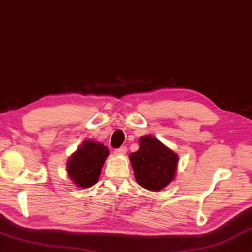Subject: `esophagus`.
Instances as JSON below:
<instances>
[{"label":"esophagus","mask_w":252,"mask_h":252,"mask_svg":"<svg viewBox=\"0 0 252 252\" xmlns=\"http://www.w3.org/2000/svg\"><path fill=\"white\" fill-rule=\"evenodd\" d=\"M126 152V149L125 148V146H121V148L114 150V154L116 155H125Z\"/></svg>","instance_id":"obj_1"}]
</instances>
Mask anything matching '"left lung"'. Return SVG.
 <instances>
[{"label":"left lung","instance_id":"1","mask_svg":"<svg viewBox=\"0 0 252 252\" xmlns=\"http://www.w3.org/2000/svg\"><path fill=\"white\" fill-rule=\"evenodd\" d=\"M140 148L129 155L136 183L151 191H159L175 178L178 155L153 135L141 136Z\"/></svg>","mask_w":252,"mask_h":252}]
</instances>
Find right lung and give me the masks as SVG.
Instances as JSON below:
<instances>
[{"instance_id": "1", "label": "right lung", "mask_w": 252, "mask_h": 252, "mask_svg": "<svg viewBox=\"0 0 252 252\" xmlns=\"http://www.w3.org/2000/svg\"><path fill=\"white\" fill-rule=\"evenodd\" d=\"M110 151L101 142L86 140L67 161V173L79 189H89L98 182Z\"/></svg>"}]
</instances>
